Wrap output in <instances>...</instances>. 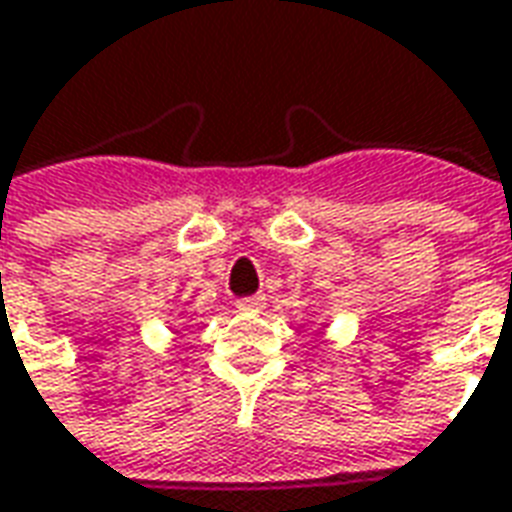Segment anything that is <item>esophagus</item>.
Listing matches in <instances>:
<instances>
[{
	"label": "esophagus",
	"mask_w": 512,
	"mask_h": 512,
	"mask_svg": "<svg viewBox=\"0 0 512 512\" xmlns=\"http://www.w3.org/2000/svg\"><path fill=\"white\" fill-rule=\"evenodd\" d=\"M239 311H245V314H256V311H262L264 308V297L262 295H250L237 300Z\"/></svg>",
	"instance_id": "1"
}]
</instances>
